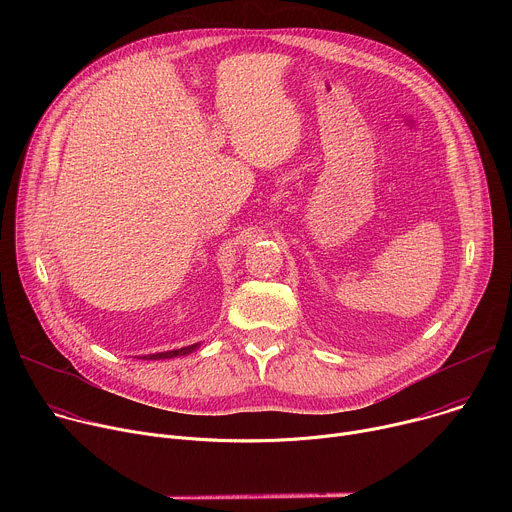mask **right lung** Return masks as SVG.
<instances>
[{"label": "right lung", "mask_w": 512, "mask_h": 512, "mask_svg": "<svg viewBox=\"0 0 512 512\" xmlns=\"http://www.w3.org/2000/svg\"><path fill=\"white\" fill-rule=\"evenodd\" d=\"M198 344H192V346H184V348H178V350H168V352H158V354H148L143 356L145 360H162V358H174V356H184L192 350H196Z\"/></svg>", "instance_id": "add662e5"}]
</instances>
